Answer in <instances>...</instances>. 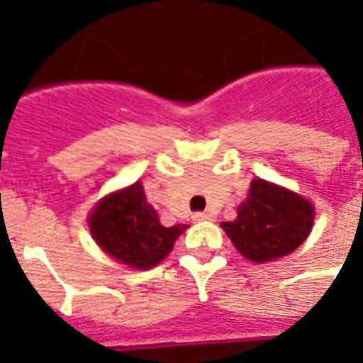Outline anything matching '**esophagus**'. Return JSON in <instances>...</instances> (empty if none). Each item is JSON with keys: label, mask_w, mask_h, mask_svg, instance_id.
<instances>
[{"label": "esophagus", "mask_w": 363, "mask_h": 363, "mask_svg": "<svg viewBox=\"0 0 363 363\" xmlns=\"http://www.w3.org/2000/svg\"><path fill=\"white\" fill-rule=\"evenodd\" d=\"M194 220L196 222L215 220V215H213V213H209V211H203V213H196V215H194Z\"/></svg>", "instance_id": "esophagus-1"}]
</instances>
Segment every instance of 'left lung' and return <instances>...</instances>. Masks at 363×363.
I'll use <instances>...</instances> for the list:
<instances>
[{
    "label": "left lung",
    "instance_id": "left-lung-1",
    "mask_svg": "<svg viewBox=\"0 0 363 363\" xmlns=\"http://www.w3.org/2000/svg\"><path fill=\"white\" fill-rule=\"evenodd\" d=\"M315 224V205L275 182L254 179L238 218L222 222L242 258L254 264L273 262L294 252L309 238Z\"/></svg>",
    "mask_w": 363,
    "mask_h": 363
}]
</instances>
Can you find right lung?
Masks as SVG:
<instances>
[{"instance_id": "1", "label": "right lung", "mask_w": 363, "mask_h": 363, "mask_svg": "<svg viewBox=\"0 0 363 363\" xmlns=\"http://www.w3.org/2000/svg\"><path fill=\"white\" fill-rule=\"evenodd\" d=\"M88 228L99 248L131 269H152L169 256L186 224L165 228L147 201L143 182L107 194L88 215Z\"/></svg>"}]
</instances>
